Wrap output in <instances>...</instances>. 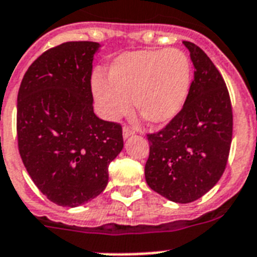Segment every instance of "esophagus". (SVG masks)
Instances as JSON below:
<instances>
[{
  "label": "esophagus",
  "mask_w": 257,
  "mask_h": 257,
  "mask_svg": "<svg viewBox=\"0 0 257 257\" xmlns=\"http://www.w3.org/2000/svg\"><path fill=\"white\" fill-rule=\"evenodd\" d=\"M134 134L133 130H130L128 127H123V138L124 139H127V138H130L131 135Z\"/></svg>",
  "instance_id": "1"
}]
</instances>
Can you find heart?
<instances>
[{
    "mask_svg": "<svg viewBox=\"0 0 257 257\" xmlns=\"http://www.w3.org/2000/svg\"><path fill=\"white\" fill-rule=\"evenodd\" d=\"M109 81L93 78V95L106 119L130 110L131 101L148 124L163 126L179 115L192 86L190 59L180 50L134 51L110 64Z\"/></svg>",
    "mask_w": 257,
    "mask_h": 257,
    "instance_id": "obj_1",
    "label": "heart"
}]
</instances>
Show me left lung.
<instances>
[{
    "mask_svg": "<svg viewBox=\"0 0 257 257\" xmlns=\"http://www.w3.org/2000/svg\"><path fill=\"white\" fill-rule=\"evenodd\" d=\"M194 65L189 97L162 131L148 135V186L167 200L189 203L206 194L223 175L232 139L230 95L213 61L184 42Z\"/></svg>",
    "mask_w": 257,
    "mask_h": 257,
    "instance_id": "obj_1",
    "label": "left lung"
}]
</instances>
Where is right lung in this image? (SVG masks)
<instances>
[{
  "mask_svg": "<svg viewBox=\"0 0 257 257\" xmlns=\"http://www.w3.org/2000/svg\"><path fill=\"white\" fill-rule=\"evenodd\" d=\"M101 47L67 42L51 48L30 65L19 88V154L38 189L59 206L99 196L110 162L123 150L122 127L93 110L90 77Z\"/></svg>",
  "mask_w": 257,
  "mask_h": 257,
  "instance_id": "obj_1",
  "label": "right lung"
}]
</instances>
